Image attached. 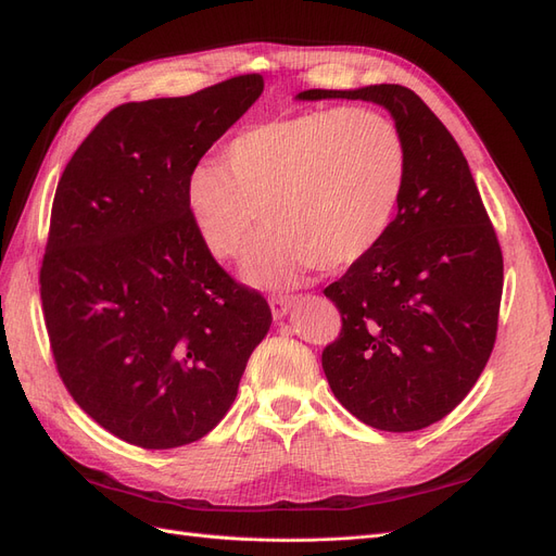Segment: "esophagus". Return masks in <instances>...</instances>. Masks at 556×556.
Wrapping results in <instances>:
<instances>
[{
	"label": "esophagus",
	"mask_w": 556,
	"mask_h": 556,
	"mask_svg": "<svg viewBox=\"0 0 556 556\" xmlns=\"http://www.w3.org/2000/svg\"><path fill=\"white\" fill-rule=\"evenodd\" d=\"M294 301H296V296H290V294H274L271 301H268V304H271L274 317H276V319H282L285 315L290 313Z\"/></svg>",
	"instance_id": "34e87169"
}]
</instances>
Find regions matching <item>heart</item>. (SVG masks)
Returning <instances> with one entry per match:
<instances>
[{
    "label": "heart",
    "mask_w": 556,
    "mask_h": 556,
    "mask_svg": "<svg viewBox=\"0 0 556 556\" xmlns=\"http://www.w3.org/2000/svg\"><path fill=\"white\" fill-rule=\"evenodd\" d=\"M406 143L390 117L362 106L317 109L248 125L197 164L182 204L220 260L239 257L260 217L268 225L243 262L262 288H285L315 264L343 268L390 229L406 185Z\"/></svg>",
    "instance_id": "1"
}]
</instances>
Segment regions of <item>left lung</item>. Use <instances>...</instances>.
Masks as SVG:
<instances>
[{"label":"left lung","instance_id":"1","mask_svg":"<svg viewBox=\"0 0 556 556\" xmlns=\"http://www.w3.org/2000/svg\"><path fill=\"white\" fill-rule=\"evenodd\" d=\"M296 99H362L390 111L408 174L380 243L325 296L343 329L323 352L333 396L380 431H417L459 406L492 355L503 255L468 162L413 90H304Z\"/></svg>","mask_w":556,"mask_h":556}]
</instances>
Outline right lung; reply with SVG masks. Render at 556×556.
Masks as SVG:
<instances>
[{"label":"right lung","instance_id":"1","mask_svg":"<svg viewBox=\"0 0 556 556\" xmlns=\"http://www.w3.org/2000/svg\"><path fill=\"white\" fill-rule=\"evenodd\" d=\"M260 74L113 109L58 182L41 306L78 406L146 450L194 443L237 399L271 327L266 299L201 243L182 180L257 102Z\"/></svg>","mask_w":556,"mask_h":556}]
</instances>
